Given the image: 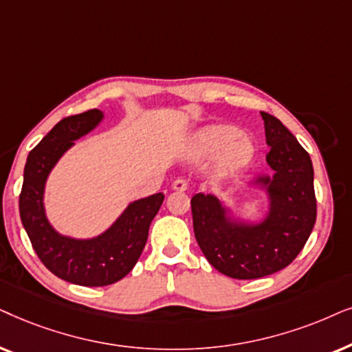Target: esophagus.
Wrapping results in <instances>:
<instances>
[{
  "label": "esophagus",
  "instance_id": "esophagus-1",
  "mask_svg": "<svg viewBox=\"0 0 352 352\" xmlns=\"http://www.w3.org/2000/svg\"><path fill=\"white\" fill-rule=\"evenodd\" d=\"M172 188L177 190V191H185V190H188V180H185V179H175V180H173V184H172Z\"/></svg>",
  "mask_w": 352,
  "mask_h": 352
}]
</instances>
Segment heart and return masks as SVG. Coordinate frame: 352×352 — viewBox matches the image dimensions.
<instances>
[{
	"mask_svg": "<svg viewBox=\"0 0 352 352\" xmlns=\"http://www.w3.org/2000/svg\"><path fill=\"white\" fill-rule=\"evenodd\" d=\"M196 151L201 154H214L223 149L219 156V172L228 173L240 170L251 161L252 143L245 137H238L236 129L228 125H214L203 130L195 142Z\"/></svg>",
	"mask_w": 352,
	"mask_h": 352,
	"instance_id": "heart-1",
	"label": "heart"
}]
</instances>
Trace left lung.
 I'll list each match as a JSON object with an SVG mask.
<instances>
[{"instance_id":"8db88e82","label":"left lung","mask_w":352,"mask_h":352,"mask_svg":"<svg viewBox=\"0 0 352 352\" xmlns=\"http://www.w3.org/2000/svg\"><path fill=\"white\" fill-rule=\"evenodd\" d=\"M264 119L267 162L274 177H262L270 212L262 223H233L215 196L191 198L196 241L220 274L238 280L261 278L285 269L306 245L317 217L314 167L309 153L277 117Z\"/></svg>"}]
</instances>
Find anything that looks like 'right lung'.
Listing matches in <instances>:
<instances>
[{"label": "right lung", "instance_id": "right-lung-1", "mask_svg": "<svg viewBox=\"0 0 352 352\" xmlns=\"http://www.w3.org/2000/svg\"><path fill=\"white\" fill-rule=\"evenodd\" d=\"M101 119V111L90 109L58 122L29 153L19 196L22 225L36 256L56 277L82 287L112 285L133 269L146 245L151 220L164 201L162 193L135 201L109 230L93 240H72L53 230L43 208L46 177L74 140L95 129Z\"/></svg>", "mask_w": 352, "mask_h": 352}]
</instances>
